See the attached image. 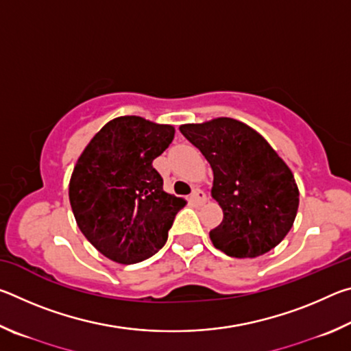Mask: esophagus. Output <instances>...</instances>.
Here are the masks:
<instances>
[{
  "label": "esophagus",
  "instance_id": "obj_1",
  "mask_svg": "<svg viewBox=\"0 0 351 351\" xmlns=\"http://www.w3.org/2000/svg\"><path fill=\"white\" fill-rule=\"evenodd\" d=\"M190 201H192L193 204L204 203V201H206V193L203 192V190H199V189H193L192 195H190Z\"/></svg>",
  "mask_w": 351,
  "mask_h": 351
}]
</instances>
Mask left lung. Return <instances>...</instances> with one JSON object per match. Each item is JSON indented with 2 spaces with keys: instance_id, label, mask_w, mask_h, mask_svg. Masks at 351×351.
<instances>
[{
  "instance_id": "1",
  "label": "left lung",
  "mask_w": 351,
  "mask_h": 351,
  "mask_svg": "<svg viewBox=\"0 0 351 351\" xmlns=\"http://www.w3.org/2000/svg\"><path fill=\"white\" fill-rule=\"evenodd\" d=\"M180 132L213 170L212 197L224 215L209 232L213 246L237 258H254L276 247L293 228L299 189L274 148L230 117L187 123Z\"/></svg>"
}]
</instances>
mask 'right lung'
<instances>
[{
	"instance_id": "right-lung-1",
	"label": "right lung",
	"mask_w": 351,
	"mask_h": 351,
	"mask_svg": "<svg viewBox=\"0 0 351 351\" xmlns=\"http://www.w3.org/2000/svg\"><path fill=\"white\" fill-rule=\"evenodd\" d=\"M175 138L171 125L139 116L110 121L80 154L69 181L77 226L105 257L122 265L161 249L186 201L165 193L153 159Z\"/></svg>"
}]
</instances>
